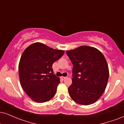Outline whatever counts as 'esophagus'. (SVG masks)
I'll use <instances>...</instances> for the list:
<instances>
[{"label": "esophagus", "instance_id": "esophagus-1", "mask_svg": "<svg viewBox=\"0 0 124 124\" xmlns=\"http://www.w3.org/2000/svg\"><path fill=\"white\" fill-rule=\"evenodd\" d=\"M66 78H67L66 77H63V76H62V77H61V79H62V80H65V79H66Z\"/></svg>", "mask_w": 124, "mask_h": 124}]
</instances>
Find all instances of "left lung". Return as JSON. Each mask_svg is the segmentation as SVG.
<instances>
[{"mask_svg": "<svg viewBox=\"0 0 124 124\" xmlns=\"http://www.w3.org/2000/svg\"><path fill=\"white\" fill-rule=\"evenodd\" d=\"M73 65L70 96L82 105L94 103L106 88L109 70L103 54L96 48L82 46L66 51Z\"/></svg>", "mask_w": 124, "mask_h": 124, "instance_id": "left-lung-1", "label": "left lung"}]
</instances>
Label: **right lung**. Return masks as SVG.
I'll return each instance as SVG.
<instances>
[{
    "label": "right lung",
    "mask_w": 124,
    "mask_h": 124,
    "mask_svg": "<svg viewBox=\"0 0 124 124\" xmlns=\"http://www.w3.org/2000/svg\"><path fill=\"white\" fill-rule=\"evenodd\" d=\"M64 53L39 42L33 43L23 52L18 65L19 80L32 101L44 103L55 96L60 78L53 74L52 66Z\"/></svg>",
    "instance_id": "right-lung-1"
}]
</instances>
